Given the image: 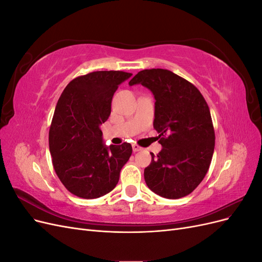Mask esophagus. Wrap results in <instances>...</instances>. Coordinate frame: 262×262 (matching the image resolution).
I'll list each match as a JSON object with an SVG mask.
<instances>
[{"label": "esophagus", "instance_id": "esophagus-1", "mask_svg": "<svg viewBox=\"0 0 262 262\" xmlns=\"http://www.w3.org/2000/svg\"><path fill=\"white\" fill-rule=\"evenodd\" d=\"M132 149H133V152H139V150L142 149V147H140L137 144H132Z\"/></svg>", "mask_w": 262, "mask_h": 262}]
</instances>
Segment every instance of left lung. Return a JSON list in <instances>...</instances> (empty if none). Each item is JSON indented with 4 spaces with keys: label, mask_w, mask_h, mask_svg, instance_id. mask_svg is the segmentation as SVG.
Listing matches in <instances>:
<instances>
[{
    "label": "left lung",
    "mask_w": 262,
    "mask_h": 262,
    "mask_svg": "<svg viewBox=\"0 0 262 262\" xmlns=\"http://www.w3.org/2000/svg\"><path fill=\"white\" fill-rule=\"evenodd\" d=\"M141 84L155 98L154 129L162 150L144 169L147 187L167 199L191 193L207 175L215 144L210 109L199 90L164 69L143 70L129 85Z\"/></svg>",
    "instance_id": "8db88e82"
}]
</instances>
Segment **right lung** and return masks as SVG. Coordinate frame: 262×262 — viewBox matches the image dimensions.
Segmentation results:
<instances>
[{"mask_svg":"<svg viewBox=\"0 0 262 262\" xmlns=\"http://www.w3.org/2000/svg\"><path fill=\"white\" fill-rule=\"evenodd\" d=\"M122 71H97L71 81L55 106L49 131L53 168L71 193L95 199L117 186L132 154L129 143L109 145L100 125L112 113L118 86L131 77Z\"/></svg>","mask_w":262,"mask_h":262,"instance_id":"obj_1","label":"right lung"}]
</instances>
